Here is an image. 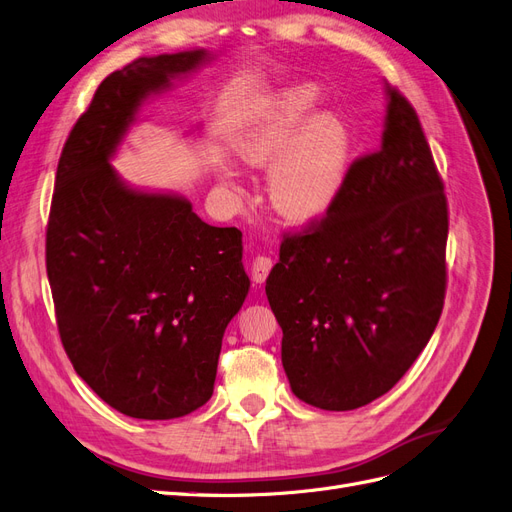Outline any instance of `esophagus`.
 Wrapping results in <instances>:
<instances>
[{
    "label": "esophagus",
    "mask_w": 512,
    "mask_h": 512,
    "mask_svg": "<svg viewBox=\"0 0 512 512\" xmlns=\"http://www.w3.org/2000/svg\"><path fill=\"white\" fill-rule=\"evenodd\" d=\"M271 269H273V258H271V256L258 254V256L252 260V279L256 281V284H262V281L269 277Z\"/></svg>",
    "instance_id": "1"
}]
</instances>
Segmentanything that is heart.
Wrapping results in <instances>:
<instances>
[{"label":"heart","mask_w":512,"mask_h":512,"mask_svg":"<svg viewBox=\"0 0 512 512\" xmlns=\"http://www.w3.org/2000/svg\"><path fill=\"white\" fill-rule=\"evenodd\" d=\"M320 91L313 84L290 86L262 108L237 152L245 163L267 165L269 197L281 216L313 220L332 207L345 184L351 133L334 112H313Z\"/></svg>","instance_id":"b5f03b06"}]
</instances>
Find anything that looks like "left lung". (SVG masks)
<instances>
[{"label":"left lung","instance_id":"obj_1","mask_svg":"<svg viewBox=\"0 0 512 512\" xmlns=\"http://www.w3.org/2000/svg\"><path fill=\"white\" fill-rule=\"evenodd\" d=\"M385 93L381 148L351 163L324 218L284 235L264 288L292 392L324 411L390 392L445 305V186L413 105Z\"/></svg>","mask_w":512,"mask_h":512}]
</instances>
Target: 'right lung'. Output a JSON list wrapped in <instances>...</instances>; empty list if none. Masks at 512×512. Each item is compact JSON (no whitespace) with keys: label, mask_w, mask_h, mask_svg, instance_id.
<instances>
[{"label":"right lung","mask_w":512,"mask_h":512,"mask_svg":"<svg viewBox=\"0 0 512 512\" xmlns=\"http://www.w3.org/2000/svg\"><path fill=\"white\" fill-rule=\"evenodd\" d=\"M207 50L139 57L105 78L63 146L46 271L67 358L112 409L184 417L211 398L228 322L250 290L241 231L178 195L133 190L110 158L150 95Z\"/></svg>","instance_id":"1"}]
</instances>
